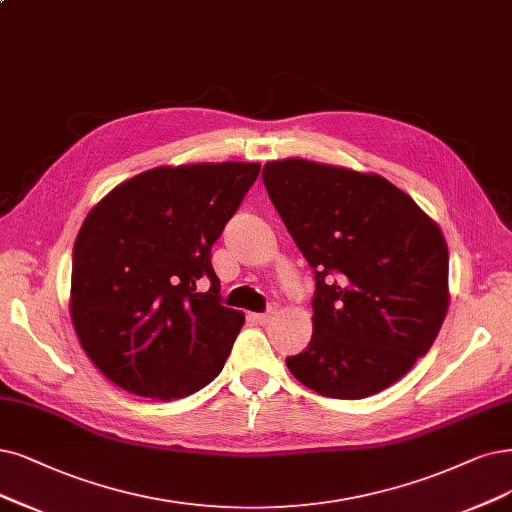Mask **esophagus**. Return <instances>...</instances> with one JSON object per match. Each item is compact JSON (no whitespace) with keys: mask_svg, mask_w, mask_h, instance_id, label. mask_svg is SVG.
<instances>
[{"mask_svg":"<svg viewBox=\"0 0 512 512\" xmlns=\"http://www.w3.org/2000/svg\"><path fill=\"white\" fill-rule=\"evenodd\" d=\"M276 312H278V304H276V301H272V304L268 306L266 312H263V314H253V316H255V320H257L259 325H266V323H270L272 316H274Z\"/></svg>","mask_w":512,"mask_h":512,"instance_id":"obj_1","label":"esophagus"}]
</instances>
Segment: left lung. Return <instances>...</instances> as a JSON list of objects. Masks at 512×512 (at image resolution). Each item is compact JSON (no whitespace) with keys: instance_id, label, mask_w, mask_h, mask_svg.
<instances>
[{"instance_id":"1","label":"left lung","mask_w":512,"mask_h":512,"mask_svg":"<svg viewBox=\"0 0 512 512\" xmlns=\"http://www.w3.org/2000/svg\"><path fill=\"white\" fill-rule=\"evenodd\" d=\"M263 185L314 268L312 339L289 371L331 399H365L424 356L449 306L447 242L380 175L301 158L268 162Z\"/></svg>"}]
</instances>
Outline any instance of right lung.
Listing matches in <instances>:
<instances>
[{
  "label": "right lung",
  "instance_id": "right-lung-1",
  "mask_svg": "<svg viewBox=\"0 0 512 512\" xmlns=\"http://www.w3.org/2000/svg\"><path fill=\"white\" fill-rule=\"evenodd\" d=\"M261 164L158 166L92 208L73 244L69 312L90 361L143 399L194 394L221 373L244 314L221 306L211 246ZM202 279L212 282L206 294Z\"/></svg>",
  "mask_w": 512,
  "mask_h": 512
}]
</instances>
